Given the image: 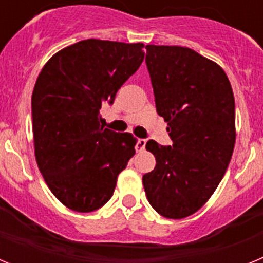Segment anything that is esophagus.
<instances>
[{
	"label": "esophagus",
	"instance_id": "obj_1",
	"mask_svg": "<svg viewBox=\"0 0 263 263\" xmlns=\"http://www.w3.org/2000/svg\"><path fill=\"white\" fill-rule=\"evenodd\" d=\"M145 147H146V139H138V142H137L136 145L137 153L145 152Z\"/></svg>",
	"mask_w": 263,
	"mask_h": 263
}]
</instances>
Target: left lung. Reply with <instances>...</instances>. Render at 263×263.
Here are the masks:
<instances>
[{
  "instance_id": "1",
  "label": "left lung",
  "mask_w": 263,
  "mask_h": 263,
  "mask_svg": "<svg viewBox=\"0 0 263 263\" xmlns=\"http://www.w3.org/2000/svg\"><path fill=\"white\" fill-rule=\"evenodd\" d=\"M155 105L167 122L171 146L150 139L157 160L143 175L148 203L167 218L194 215L210 200L236 142L234 96L224 69L180 46H146Z\"/></svg>"
}]
</instances>
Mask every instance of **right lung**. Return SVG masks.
<instances>
[{
	"instance_id": "1",
	"label": "right lung",
	"mask_w": 263,
	"mask_h": 263,
	"mask_svg": "<svg viewBox=\"0 0 263 263\" xmlns=\"http://www.w3.org/2000/svg\"><path fill=\"white\" fill-rule=\"evenodd\" d=\"M143 43L87 39L42 68L31 96L39 171L53 196L76 212L99 210L136 154L137 138L100 125V109L143 62Z\"/></svg>"
}]
</instances>
